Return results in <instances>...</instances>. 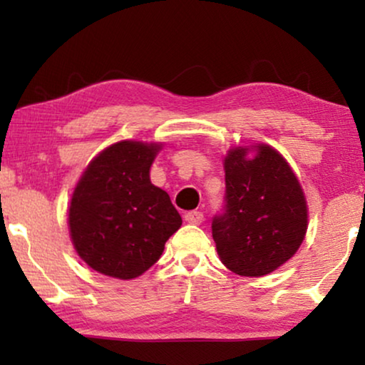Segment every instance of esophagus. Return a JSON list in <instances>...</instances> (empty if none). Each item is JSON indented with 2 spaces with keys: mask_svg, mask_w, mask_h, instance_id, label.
Returning a JSON list of instances; mask_svg holds the SVG:
<instances>
[{
  "mask_svg": "<svg viewBox=\"0 0 365 365\" xmlns=\"http://www.w3.org/2000/svg\"><path fill=\"white\" fill-rule=\"evenodd\" d=\"M184 219L189 224H201L204 221V214L201 211H189L184 214Z\"/></svg>",
  "mask_w": 365,
  "mask_h": 365,
  "instance_id": "obj_1",
  "label": "esophagus"
}]
</instances>
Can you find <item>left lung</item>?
Wrapping results in <instances>:
<instances>
[{
    "instance_id": "obj_1",
    "label": "left lung",
    "mask_w": 365,
    "mask_h": 365,
    "mask_svg": "<svg viewBox=\"0 0 365 365\" xmlns=\"http://www.w3.org/2000/svg\"><path fill=\"white\" fill-rule=\"evenodd\" d=\"M231 149L224 159L226 194L212 217V239L227 269L259 277L289 261L307 231V206L292 169L281 154L261 144Z\"/></svg>"
}]
</instances>
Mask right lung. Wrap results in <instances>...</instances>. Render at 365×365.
Listing matches in <instances>:
<instances>
[{
    "instance_id": "1",
    "label": "right lung",
    "mask_w": 365,
    "mask_h": 365,
    "mask_svg": "<svg viewBox=\"0 0 365 365\" xmlns=\"http://www.w3.org/2000/svg\"><path fill=\"white\" fill-rule=\"evenodd\" d=\"M159 144L121 141L98 154L74 189L69 231L79 257L118 279L146 272L182 219L169 194L151 184Z\"/></svg>"
}]
</instances>
